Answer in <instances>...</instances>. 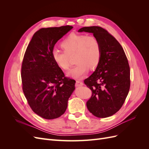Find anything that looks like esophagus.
<instances>
[{"label": "esophagus", "instance_id": "34e87169", "mask_svg": "<svg viewBox=\"0 0 149 149\" xmlns=\"http://www.w3.org/2000/svg\"><path fill=\"white\" fill-rule=\"evenodd\" d=\"M83 85V83L80 81H76V86H81Z\"/></svg>", "mask_w": 149, "mask_h": 149}]
</instances>
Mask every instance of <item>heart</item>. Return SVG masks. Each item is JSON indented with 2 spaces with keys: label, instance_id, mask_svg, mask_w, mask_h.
<instances>
[{
  "label": "heart",
  "instance_id": "1",
  "mask_svg": "<svg viewBox=\"0 0 149 149\" xmlns=\"http://www.w3.org/2000/svg\"><path fill=\"white\" fill-rule=\"evenodd\" d=\"M63 51L54 49L52 52L53 62L61 70H66L70 65V57H74L76 65L68 72L67 76L81 79L87 74L89 69H95L101 57V47L93 35L71 33L61 43Z\"/></svg>",
  "mask_w": 149,
  "mask_h": 149
}]
</instances>
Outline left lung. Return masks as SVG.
Instances as JSON below:
<instances>
[{"label": "left lung", "mask_w": 149, "mask_h": 149, "mask_svg": "<svg viewBox=\"0 0 149 149\" xmlns=\"http://www.w3.org/2000/svg\"><path fill=\"white\" fill-rule=\"evenodd\" d=\"M78 31L92 33L100 42V63L84 83L92 91L86 102L89 111L97 118H107L120 109L129 91L130 67L127 56L118 40L101 26H85Z\"/></svg>", "instance_id": "obj_1"}]
</instances>
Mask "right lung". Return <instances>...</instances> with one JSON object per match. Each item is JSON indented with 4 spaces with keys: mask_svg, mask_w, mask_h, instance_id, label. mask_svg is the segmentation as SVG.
I'll return each instance as SVG.
<instances>
[{
    "mask_svg": "<svg viewBox=\"0 0 149 149\" xmlns=\"http://www.w3.org/2000/svg\"><path fill=\"white\" fill-rule=\"evenodd\" d=\"M73 26L42 28L34 33L22 61V89L31 109L46 119L65 113L76 81L65 77L53 62L52 52L56 43Z\"/></svg>",
    "mask_w": 149,
    "mask_h": 149,
    "instance_id": "obj_1",
    "label": "right lung"
}]
</instances>
